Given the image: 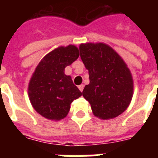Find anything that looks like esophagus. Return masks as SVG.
I'll return each instance as SVG.
<instances>
[{"instance_id": "obj_1", "label": "esophagus", "mask_w": 158, "mask_h": 158, "mask_svg": "<svg viewBox=\"0 0 158 158\" xmlns=\"http://www.w3.org/2000/svg\"><path fill=\"white\" fill-rule=\"evenodd\" d=\"M84 84H81V85H79V89L81 92H83V90H84Z\"/></svg>"}]
</instances>
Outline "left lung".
Here are the masks:
<instances>
[{"label": "left lung", "instance_id": "8db88e82", "mask_svg": "<svg viewBox=\"0 0 158 158\" xmlns=\"http://www.w3.org/2000/svg\"><path fill=\"white\" fill-rule=\"evenodd\" d=\"M79 51L90 80L83 96L96 117L104 120L117 117L130 106L134 94L130 69L122 57L106 43H81Z\"/></svg>", "mask_w": 158, "mask_h": 158}]
</instances>
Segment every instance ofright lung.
<instances>
[{"instance_id":"add662e5","label":"right lung","mask_w":158,"mask_h":158,"mask_svg":"<svg viewBox=\"0 0 158 158\" xmlns=\"http://www.w3.org/2000/svg\"><path fill=\"white\" fill-rule=\"evenodd\" d=\"M76 46H60L47 54L38 63L28 86V95L34 110L46 119L66 117L70 104L82 93L64 74V68L78 59Z\"/></svg>"}]
</instances>
